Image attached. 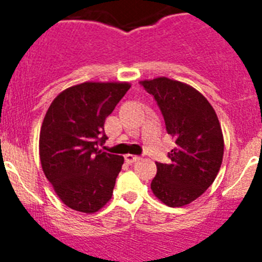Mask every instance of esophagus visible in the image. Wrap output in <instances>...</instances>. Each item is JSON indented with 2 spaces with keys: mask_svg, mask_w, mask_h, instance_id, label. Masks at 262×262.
Wrapping results in <instances>:
<instances>
[{
  "mask_svg": "<svg viewBox=\"0 0 262 262\" xmlns=\"http://www.w3.org/2000/svg\"><path fill=\"white\" fill-rule=\"evenodd\" d=\"M125 160H126V162H137L138 160H141V157H139V156H134V155H126Z\"/></svg>",
  "mask_w": 262,
  "mask_h": 262,
  "instance_id": "1",
  "label": "esophagus"
}]
</instances>
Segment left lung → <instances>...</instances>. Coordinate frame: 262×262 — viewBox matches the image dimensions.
<instances>
[{
	"instance_id": "1",
	"label": "left lung",
	"mask_w": 262,
	"mask_h": 262,
	"mask_svg": "<svg viewBox=\"0 0 262 262\" xmlns=\"http://www.w3.org/2000/svg\"><path fill=\"white\" fill-rule=\"evenodd\" d=\"M142 84L157 102L176 143L168 163L156 162L150 189L168 207H182L199 198L218 175L224 150L221 124L208 100L189 84L166 77Z\"/></svg>"
}]
</instances>
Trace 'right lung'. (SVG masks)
<instances>
[{
    "label": "right lung",
    "instance_id": "right-lung-1",
    "mask_svg": "<svg viewBox=\"0 0 262 262\" xmlns=\"http://www.w3.org/2000/svg\"><path fill=\"white\" fill-rule=\"evenodd\" d=\"M130 89L129 83L84 82L60 92L50 104L39 138L44 173L71 209L95 213L113 195L121 156L102 152L105 119Z\"/></svg>",
    "mask_w": 262,
    "mask_h": 262
}]
</instances>
